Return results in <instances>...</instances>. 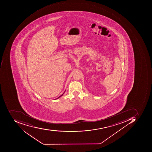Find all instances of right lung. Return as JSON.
Listing matches in <instances>:
<instances>
[{
  "instance_id": "add662e5",
  "label": "right lung",
  "mask_w": 152,
  "mask_h": 152,
  "mask_svg": "<svg viewBox=\"0 0 152 152\" xmlns=\"http://www.w3.org/2000/svg\"><path fill=\"white\" fill-rule=\"evenodd\" d=\"M65 92V91L64 92V93H63V94H62V95H60V96H59V97H58V98L56 99H58L59 98H60V97H61V96H63V94H64V93Z\"/></svg>"
}]
</instances>
